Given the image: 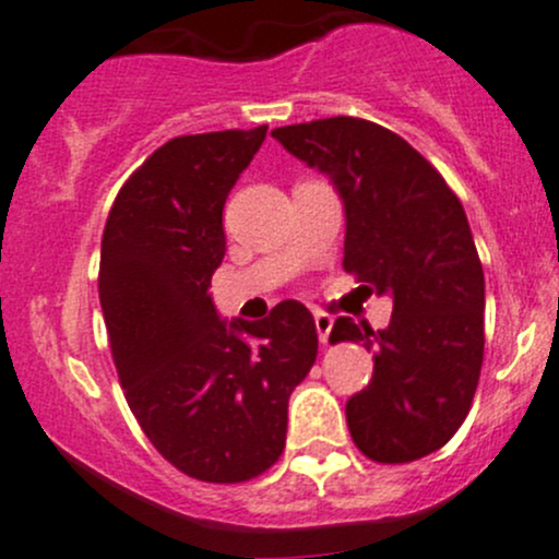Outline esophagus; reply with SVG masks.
Masks as SVG:
<instances>
[{"label":"esophagus","mask_w":559,"mask_h":559,"mask_svg":"<svg viewBox=\"0 0 559 559\" xmlns=\"http://www.w3.org/2000/svg\"><path fill=\"white\" fill-rule=\"evenodd\" d=\"M313 321H316V332H319V340L321 343H326L329 332H332L334 326V319L329 313H313Z\"/></svg>","instance_id":"1"}]
</instances>
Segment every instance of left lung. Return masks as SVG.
Segmentation results:
<instances>
[{
  "label": "left lung",
  "instance_id": "left-lung-1",
  "mask_svg": "<svg viewBox=\"0 0 559 559\" xmlns=\"http://www.w3.org/2000/svg\"><path fill=\"white\" fill-rule=\"evenodd\" d=\"M273 139L326 176L345 211L343 267L393 302L385 329L337 319L329 334L374 350L372 380L345 404L356 448L378 463L444 448L485 354V273L466 211L420 152L369 120L299 122Z\"/></svg>",
  "mask_w": 559,
  "mask_h": 559
}]
</instances>
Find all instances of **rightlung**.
Wrapping results in <instances>:
<instances>
[{"mask_svg":"<svg viewBox=\"0 0 559 559\" xmlns=\"http://www.w3.org/2000/svg\"><path fill=\"white\" fill-rule=\"evenodd\" d=\"M264 133L166 141L122 185L102 238L98 297L128 407L168 463L222 485L278 461L289 396L319 354L297 299L227 321L209 292L227 249L225 201Z\"/></svg>","mask_w":559,"mask_h":559,"instance_id":"right-lung-1","label":"right lung"}]
</instances>
